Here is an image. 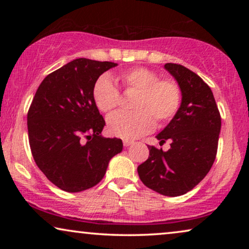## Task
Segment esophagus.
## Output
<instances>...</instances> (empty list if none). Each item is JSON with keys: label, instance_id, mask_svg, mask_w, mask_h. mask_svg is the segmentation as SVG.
I'll return each mask as SVG.
<instances>
[{"label": "esophagus", "instance_id": "34e87169", "mask_svg": "<svg viewBox=\"0 0 249 249\" xmlns=\"http://www.w3.org/2000/svg\"><path fill=\"white\" fill-rule=\"evenodd\" d=\"M134 144V141H129V139H124V146L125 147H128V146H130Z\"/></svg>", "mask_w": 249, "mask_h": 249}]
</instances>
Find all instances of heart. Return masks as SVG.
Listing matches in <instances>:
<instances>
[{"instance_id": "heart-1", "label": "heart", "mask_w": 249, "mask_h": 249, "mask_svg": "<svg viewBox=\"0 0 249 249\" xmlns=\"http://www.w3.org/2000/svg\"><path fill=\"white\" fill-rule=\"evenodd\" d=\"M125 91H136L130 107L134 111L115 112L107 118V130L117 137L132 139L164 125L175 117L181 103V89L172 79H160L158 72L136 67L118 74ZM98 110L110 113L120 104V93L108 76H102L93 88Z\"/></svg>"}]
</instances>
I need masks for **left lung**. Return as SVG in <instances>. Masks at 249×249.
<instances>
[{
  "instance_id": "left-lung-1",
  "label": "left lung",
  "mask_w": 249,
  "mask_h": 249,
  "mask_svg": "<svg viewBox=\"0 0 249 249\" xmlns=\"http://www.w3.org/2000/svg\"><path fill=\"white\" fill-rule=\"evenodd\" d=\"M164 68L178 81L181 105L170 124L156 136L169 151L149 146V156L137 168L142 183L164 196L176 197L198 185L212 168L217 152L221 115L209 85L181 64Z\"/></svg>"
}]
</instances>
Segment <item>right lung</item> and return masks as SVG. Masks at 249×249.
<instances>
[{"label":"right lung","mask_w":249,"mask_h":249,"mask_svg":"<svg viewBox=\"0 0 249 249\" xmlns=\"http://www.w3.org/2000/svg\"><path fill=\"white\" fill-rule=\"evenodd\" d=\"M118 66L76 59L39 85L27 114L29 145L40 171L68 193L91 188L103 179L122 141L101 135L105 121L93 97L102 73Z\"/></svg>","instance_id":"add662e5"}]
</instances>
